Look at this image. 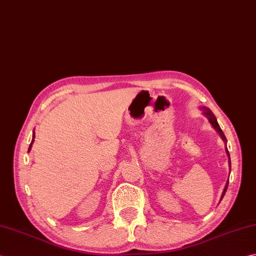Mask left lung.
Segmentation results:
<instances>
[{"label":"left lung","mask_w":256,"mask_h":256,"mask_svg":"<svg viewBox=\"0 0 256 256\" xmlns=\"http://www.w3.org/2000/svg\"><path fill=\"white\" fill-rule=\"evenodd\" d=\"M203 110H204V114L206 115V116L208 118V121H210V123L212 124V126H213L215 130H216V131L218 132V134H220V135H221V138H223V141H226V138H225V135H224L223 131L221 130V128H220V125H218V121H216V118L214 116V114L212 113L211 110H210V108H204ZM226 153H228V155L230 156V153H228V148H226ZM230 166H231V160H230ZM228 186V181L226 182V185H225L224 191H223V193H222V198H221V200L223 198L225 192H226Z\"/></svg>","instance_id":"8db88e82"}]
</instances>
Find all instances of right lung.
<instances>
[{"label": "right lung", "instance_id": "obj_1", "mask_svg": "<svg viewBox=\"0 0 256 256\" xmlns=\"http://www.w3.org/2000/svg\"><path fill=\"white\" fill-rule=\"evenodd\" d=\"M34 138H35V133H33V140H32V142H31V145H30V148H28V151H30V150H31V146H32V143L34 142Z\"/></svg>", "mask_w": 256, "mask_h": 256}]
</instances>
